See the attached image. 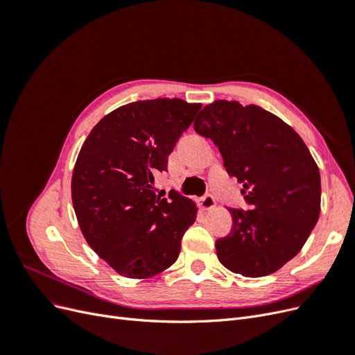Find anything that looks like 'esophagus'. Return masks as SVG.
Masks as SVG:
<instances>
[{
  "instance_id": "esophagus-1",
  "label": "esophagus",
  "mask_w": 355,
  "mask_h": 355,
  "mask_svg": "<svg viewBox=\"0 0 355 355\" xmlns=\"http://www.w3.org/2000/svg\"><path fill=\"white\" fill-rule=\"evenodd\" d=\"M214 204H216V200H214V197L211 194L204 196L201 200H198V207L201 210H210L214 207Z\"/></svg>"
}]
</instances>
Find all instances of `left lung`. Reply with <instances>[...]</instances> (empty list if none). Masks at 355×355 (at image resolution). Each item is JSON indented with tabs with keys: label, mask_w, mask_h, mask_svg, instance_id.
I'll list each match as a JSON object with an SVG mask.
<instances>
[{
	"label": "left lung",
	"mask_w": 355,
	"mask_h": 355,
	"mask_svg": "<svg viewBox=\"0 0 355 355\" xmlns=\"http://www.w3.org/2000/svg\"><path fill=\"white\" fill-rule=\"evenodd\" d=\"M194 130L219 148L249 206L230 209L232 230L216 240L220 263L244 277L280 270L302 249L320 216V170L302 137L261 106L235 101L204 106Z\"/></svg>",
	"instance_id": "8db88e82"
}]
</instances>
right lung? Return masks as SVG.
Instances as JSON below:
<instances>
[{"instance_id": "obj_1", "label": "right lung", "mask_w": 355, "mask_h": 355, "mask_svg": "<svg viewBox=\"0 0 355 355\" xmlns=\"http://www.w3.org/2000/svg\"><path fill=\"white\" fill-rule=\"evenodd\" d=\"M200 103L139 101L105 115L85 139L73 167L71 192L84 239L102 259L128 278H149L178 259L196 202L154 191L159 171Z\"/></svg>"}]
</instances>
